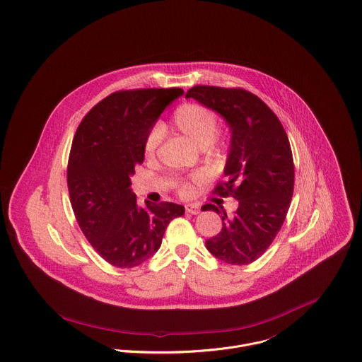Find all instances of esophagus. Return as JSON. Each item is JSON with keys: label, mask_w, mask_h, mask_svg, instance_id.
<instances>
[{"label": "esophagus", "mask_w": 362, "mask_h": 362, "mask_svg": "<svg viewBox=\"0 0 362 362\" xmlns=\"http://www.w3.org/2000/svg\"><path fill=\"white\" fill-rule=\"evenodd\" d=\"M185 210H186L187 214H193V216H196V214L200 213V207L196 206V204H189V206L185 207Z\"/></svg>", "instance_id": "obj_1"}]
</instances>
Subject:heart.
I'll list each match as a JSON object with an SVG mask.
<instances>
[{
  "instance_id": "heart-1",
  "label": "heart",
  "mask_w": 362,
  "mask_h": 362,
  "mask_svg": "<svg viewBox=\"0 0 362 362\" xmlns=\"http://www.w3.org/2000/svg\"><path fill=\"white\" fill-rule=\"evenodd\" d=\"M172 124L175 128L189 138L193 144L204 148L210 155L218 156L226 151L227 138L217 131L218 119L213 110L196 104L187 103L180 105L172 115ZM162 139V128L153 125L144 139V155L146 159H152ZM206 176L203 173H194L189 179L179 182L177 193L180 197H190L193 194L194 183H203Z\"/></svg>"
}]
</instances>
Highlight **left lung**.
Returning <instances> with one entry per match:
<instances>
[{
    "instance_id": "left-lung-1",
    "label": "left lung",
    "mask_w": 362,
    "mask_h": 362,
    "mask_svg": "<svg viewBox=\"0 0 362 362\" xmlns=\"http://www.w3.org/2000/svg\"><path fill=\"white\" fill-rule=\"evenodd\" d=\"M186 97L216 110L233 131L226 180L213 193L237 199L238 209L227 217L223 207L203 206L223 220L221 231L206 247L226 264H252L275 240L292 202L295 165L289 138L276 114L244 88L194 86Z\"/></svg>"
}]
</instances>
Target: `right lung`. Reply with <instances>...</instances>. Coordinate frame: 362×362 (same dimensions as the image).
<instances>
[{"instance_id":"add662e5","label":"right lung","mask_w":362,"mask_h":362,"mask_svg":"<svg viewBox=\"0 0 362 362\" xmlns=\"http://www.w3.org/2000/svg\"><path fill=\"white\" fill-rule=\"evenodd\" d=\"M182 88L111 93L81 119L70 148L67 187L71 209L95 252L117 268H134L160 247L168 224L185 207L136 204L129 176L144 162V139Z\"/></svg>"}]
</instances>
